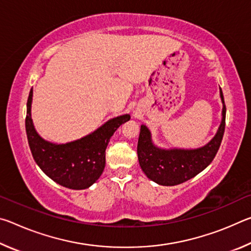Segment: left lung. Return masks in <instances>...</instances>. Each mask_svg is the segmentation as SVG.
Instances as JSON below:
<instances>
[{"label":"left lung","mask_w":251,"mask_h":251,"mask_svg":"<svg viewBox=\"0 0 251 251\" xmlns=\"http://www.w3.org/2000/svg\"><path fill=\"white\" fill-rule=\"evenodd\" d=\"M223 101V118L215 137L201 148L196 150H161L151 142V131L145 125L141 126L137 154L139 165L151 180L163 186H175L187 181L202 172L220 147L226 126V105L220 88Z\"/></svg>","instance_id":"8db88e82"}]
</instances>
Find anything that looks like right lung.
I'll return each instance as SVG.
<instances>
[{
	"instance_id": "right-lung-1",
	"label": "right lung",
	"mask_w": 251,
	"mask_h": 251,
	"mask_svg": "<svg viewBox=\"0 0 251 251\" xmlns=\"http://www.w3.org/2000/svg\"><path fill=\"white\" fill-rule=\"evenodd\" d=\"M33 91L26 104L27 142L33 158L50 179L70 189H85L99 179L105 168V151L115 130L130 120L128 114L112 118L92 134L66 144H53L36 133L31 118Z\"/></svg>"
}]
</instances>
